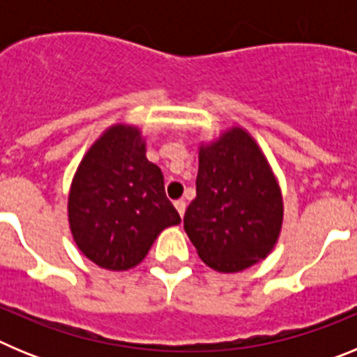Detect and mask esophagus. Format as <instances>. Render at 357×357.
Returning <instances> with one entry per match:
<instances>
[{"mask_svg": "<svg viewBox=\"0 0 357 357\" xmlns=\"http://www.w3.org/2000/svg\"><path fill=\"white\" fill-rule=\"evenodd\" d=\"M175 207H176V211H178V214H181V216H184V213H185V202L182 200H176L175 202Z\"/></svg>", "mask_w": 357, "mask_h": 357, "instance_id": "esophagus-1", "label": "esophagus"}]
</instances>
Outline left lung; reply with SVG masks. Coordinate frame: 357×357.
I'll return each mask as SVG.
<instances>
[{"label": "left lung", "mask_w": 357, "mask_h": 357, "mask_svg": "<svg viewBox=\"0 0 357 357\" xmlns=\"http://www.w3.org/2000/svg\"><path fill=\"white\" fill-rule=\"evenodd\" d=\"M197 198L184 229L200 259L234 273L264 259L282 225V197L272 168L243 128L200 148Z\"/></svg>", "instance_id": "1"}]
</instances>
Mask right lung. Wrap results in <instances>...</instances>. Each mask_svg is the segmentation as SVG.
<instances>
[{"mask_svg": "<svg viewBox=\"0 0 357 357\" xmlns=\"http://www.w3.org/2000/svg\"><path fill=\"white\" fill-rule=\"evenodd\" d=\"M69 227L87 259L128 270L146 257L166 227L181 216L164 193V176L146 159L139 128L114 125L89 148L73 178Z\"/></svg>", "mask_w": 357, "mask_h": 357, "instance_id": "1", "label": "right lung"}]
</instances>
